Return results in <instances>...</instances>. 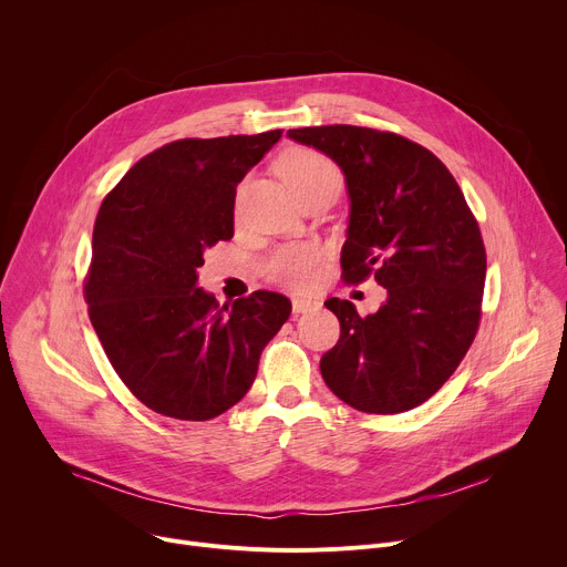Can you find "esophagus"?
Returning a JSON list of instances; mask_svg holds the SVG:
<instances>
[{
	"label": "esophagus",
	"mask_w": 567,
	"mask_h": 567,
	"mask_svg": "<svg viewBox=\"0 0 567 567\" xmlns=\"http://www.w3.org/2000/svg\"><path fill=\"white\" fill-rule=\"evenodd\" d=\"M316 307H318V302H316V300H309V298H293V300H291L293 313H307V311H311V309H316Z\"/></svg>",
	"instance_id": "34e87169"
}]
</instances>
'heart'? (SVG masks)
<instances>
[{"mask_svg": "<svg viewBox=\"0 0 567 567\" xmlns=\"http://www.w3.org/2000/svg\"><path fill=\"white\" fill-rule=\"evenodd\" d=\"M278 171L285 184L302 197L309 190L334 186L341 190L343 177L332 161L309 147H291L278 161ZM320 251L311 245H287L276 249L262 265V274L289 289H307L318 276Z\"/></svg>", "mask_w": 567, "mask_h": 567, "instance_id": "heart-1", "label": "heart"}]
</instances>
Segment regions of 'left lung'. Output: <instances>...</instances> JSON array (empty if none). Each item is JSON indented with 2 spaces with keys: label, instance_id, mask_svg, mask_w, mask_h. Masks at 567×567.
I'll return each instance as SVG.
<instances>
[{
  "label": "left lung",
  "instance_id": "obj_1",
  "mask_svg": "<svg viewBox=\"0 0 567 567\" xmlns=\"http://www.w3.org/2000/svg\"><path fill=\"white\" fill-rule=\"evenodd\" d=\"M328 154L350 197L343 278L370 274L383 305L359 316L350 300L326 302L341 322L320 374L348 406L392 415L433 396L471 348L487 254L466 199L442 161L392 132L357 125L289 130Z\"/></svg>",
  "mask_w": 567,
  "mask_h": 567
}]
</instances>
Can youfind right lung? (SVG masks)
Wrapping results in <instances>:
<instances>
[{
    "mask_svg": "<svg viewBox=\"0 0 567 567\" xmlns=\"http://www.w3.org/2000/svg\"><path fill=\"white\" fill-rule=\"evenodd\" d=\"M280 136L173 141L134 164L99 210L90 320L116 374L154 413L186 422L226 413L291 313L276 291L219 305L197 285L204 251L233 237L237 184Z\"/></svg>",
    "mask_w": 567,
    "mask_h": 567,
    "instance_id": "1",
    "label": "right lung"
}]
</instances>
